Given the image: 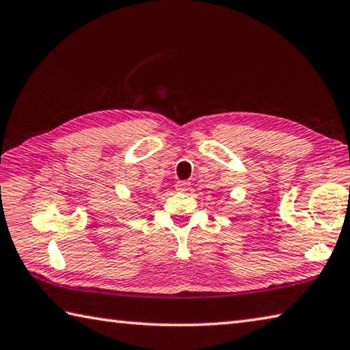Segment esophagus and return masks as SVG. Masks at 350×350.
I'll use <instances>...</instances> for the list:
<instances>
[{"instance_id":"obj_1","label":"esophagus","mask_w":350,"mask_h":350,"mask_svg":"<svg viewBox=\"0 0 350 350\" xmlns=\"http://www.w3.org/2000/svg\"><path fill=\"white\" fill-rule=\"evenodd\" d=\"M189 185H191V183H189L188 180H179L176 183V189L180 193H185L189 189Z\"/></svg>"}]
</instances>
